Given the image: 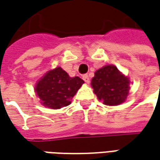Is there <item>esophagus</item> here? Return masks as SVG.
Instances as JSON below:
<instances>
[{
    "label": "esophagus",
    "mask_w": 160,
    "mask_h": 160,
    "mask_svg": "<svg viewBox=\"0 0 160 160\" xmlns=\"http://www.w3.org/2000/svg\"><path fill=\"white\" fill-rule=\"evenodd\" d=\"M83 79L84 80V82H85L86 83H90V78H89V77H88V75H83Z\"/></svg>",
    "instance_id": "esophagus-1"
}]
</instances>
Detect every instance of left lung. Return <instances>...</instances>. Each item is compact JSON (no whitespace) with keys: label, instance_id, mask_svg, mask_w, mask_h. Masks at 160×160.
Instances as JSON below:
<instances>
[{"label":"left lung","instance_id":"8db88e82","mask_svg":"<svg viewBox=\"0 0 160 160\" xmlns=\"http://www.w3.org/2000/svg\"><path fill=\"white\" fill-rule=\"evenodd\" d=\"M91 85L99 101L107 106H118L126 102L130 90L129 77L114 65H106L96 70Z\"/></svg>","mask_w":160,"mask_h":160}]
</instances>
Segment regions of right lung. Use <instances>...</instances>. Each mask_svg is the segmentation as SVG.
<instances>
[{
  "label": "right lung",
  "mask_w": 160,
  "mask_h": 160,
  "mask_svg": "<svg viewBox=\"0 0 160 160\" xmlns=\"http://www.w3.org/2000/svg\"><path fill=\"white\" fill-rule=\"evenodd\" d=\"M84 83L80 77H70L60 67L51 69L38 80L34 92L42 106L58 109L68 106Z\"/></svg>",
  "instance_id": "right-lung-1"
}]
</instances>
